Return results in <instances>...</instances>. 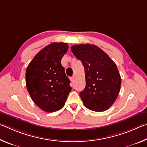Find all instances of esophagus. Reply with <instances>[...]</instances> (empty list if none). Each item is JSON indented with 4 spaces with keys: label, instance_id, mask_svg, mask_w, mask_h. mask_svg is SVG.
<instances>
[{
    "label": "esophagus",
    "instance_id": "esophagus-1",
    "mask_svg": "<svg viewBox=\"0 0 147 147\" xmlns=\"http://www.w3.org/2000/svg\"><path fill=\"white\" fill-rule=\"evenodd\" d=\"M70 80H71V82H74V77H71L70 78Z\"/></svg>",
    "mask_w": 147,
    "mask_h": 147
}]
</instances>
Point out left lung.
<instances>
[{
  "instance_id": "1",
  "label": "left lung",
  "mask_w": 147,
  "mask_h": 147,
  "mask_svg": "<svg viewBox=\"0 0 147 147\" xmlns=\"http://www.w3.org/2000/svg\"><path fill=\"white\" fill-rule=\"evenodd\" d=\"M71 51L85 70L86 85L80 93L84 106L94 111H106L115 101L121 88V78L116 64L94 45H76Z\"/></svg>"
}]
</instances>
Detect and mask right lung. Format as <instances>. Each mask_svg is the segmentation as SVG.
<instances>
[{
	"label": "right lung",
	"instance_id": "add662e5",
	"mask_svg": "<svg viewBox=\"0 0 147 147\" xmlns=\"http://www.w3.org/2000/svg\"><path fill=\"white\" fill-rule=\"evenodd\" d=\"M68 45L53 43L41 50L27 67L26 84L32 100L42 110L54 112L65 105L71 91V81L61 59Z\"/></svg>",
	"mask_w": 147,
	"mask_h": 147
}]
</instances>
